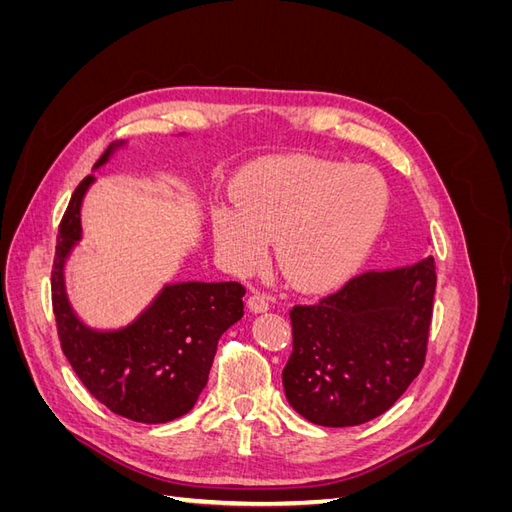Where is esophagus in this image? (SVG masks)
<instances>
[{
    "label": "esophagus",
    "mask_w": 512,
    "mask_h": 512,
    "mask_svg": "<svg viewBox=\"0 0 512 512\" xmlns=\"http://www.w3.org/2000/svg\"><path fill=\"white\" fill-rule=\"evenodd\" d=\"M247 307H250L252 314H262V312H267V309H269V301H267L265 294L254 290L250 294V299H247Z\"/></svg>",
    "instance_id": "obj_1"
}]
</instances>
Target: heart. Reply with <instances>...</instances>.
<instances>
[{
    "instance_id": "1",
    "label": "heart",
    "mask_w": 512,
    "mask_h": 512,
    "mask_svg": "<svg viewBox=\"0 0 512 512\" xmlns=\"http://www.w3.org/2000/svg\"><path fill=\"white\" fill-rule=\"evenodd\" d=\"M237 205L213 211L215 245L232 271L256 269L275 239L277 265L288 282L303 292H327L369 258L391 194L371 168L290 158L247 175Z\"/></svg>"
}]
</instances>
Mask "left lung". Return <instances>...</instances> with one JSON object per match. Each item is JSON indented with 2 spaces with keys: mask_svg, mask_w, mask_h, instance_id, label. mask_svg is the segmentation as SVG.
<instances>
[{
  "mask_svg": "<svg viewBox=\"0 0 512 512\" xmlns=\"http://www.w3.org/2000/svg\"><path fill=\"white\" fill-rule=\"evenodd\" d=\"M433 258L367 271L316 305L292 307L288 404L309 423L354 427L389 410L425 363Z\"/></svg>",
  "mask_w": 512,
  "mask_h": 512,
  "instance_id": "8db88e82",
  "label": "left lung"
}]
</instances>
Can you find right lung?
Here are the masks:
<instances>
[{"label":"right lung","mask_w":512,"mask_h":512,"mask_svg":"<svg viewBox=\"0 0 512 512\" xmlns=\"http://www.w3.org/2000/svg\"><path fill=\"white\" fill-rule=\"evenodd\" d=\"M126 141L113 143L94 170ZM96 175L74 190L59 224L51 275L57 333L74 374L108 410L136 423H170L188 414L209 380L218 339L243 316L239 282L164 284L132 322L96 329L74 312L66 290V262L83 239L81 207Z\"/></svg>","instance_id":"1"}]
</instances>
